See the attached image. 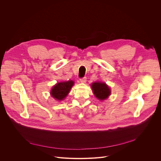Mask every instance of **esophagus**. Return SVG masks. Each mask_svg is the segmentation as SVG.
<instances>
[{"label":"esophagus","instance_id":"esophagus-1","mask_svg":"<svg viewBox=\"0 0 161 161\" xmlns=\"http://www.w3.org/2000/svg\"><path fill=\"white\" fill-rule=\"evenodd\" d=\"M86 81V77H83V78L80 79V82H81V83H85Z\"/></svg>","mask_w":161,"mask_h":161}]
</instances>
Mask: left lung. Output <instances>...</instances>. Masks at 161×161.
I'll list each match as a JSON object with an SVG mask.
<instances>
[{"instance_id": "8db88e82", "label": "left lung", "mask_w": 161, "mask_h": 161, "mask_svg": "<svg viewBox=\"0 0 161 161\" xmlns=\"http://www.w3.org/2000/svg\"><path fill=\"white\" fill-rule=\"evenodd\" d=\"M91 86L93 93L98 100H104L111 94L109 87L104 83L95 82L92 84Z\"/></svg>"}]
</instances>
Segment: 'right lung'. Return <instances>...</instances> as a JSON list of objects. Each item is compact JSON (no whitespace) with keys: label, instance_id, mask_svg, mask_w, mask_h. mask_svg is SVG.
<instances>
[{"label":"right lung","instance_id":"obj_1","mask_svg":"<svg viewBox=\"0 0 161 161\" xmlns=\"http://www.w3.org/2000/svg\"><path fill=\"white\" fill-rule=\"evenodd\" d=\"M73 85L74 81L72 80L58 83L52 88L51 95L58 100H62L67 96Z\"/></svg>","mask_w":161,"mask_h":161}]
</instances>
